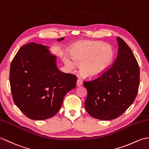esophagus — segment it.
<instances>
[{
	"label": "esophagus",
	"instance_id": "obj_1",
	"mask_svg": "<svg viewBox=\"0 0 149 149\" xmlns=\"http://www.w3.org/2000/svg\"><path fill=\"white\" fill-rule=\"evenodd\" d=\"M82 85V81L80 80H78L77 81V87H80Z\"/></svg>",
	"mask_w": 149,
	"mask_h": 149
}]
</instances>
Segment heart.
I'll return each instance as SVG.
<instances>
[{
  "instance_id": "obj_1",
  "label": "heart",
  "mask_w": 149,
  "mask_h": 149,
  "mask_svg": "<svg viewBox=\"0 0 149 149\" xmlns=\"http://www.w3.org/2000/svg\"><path fill=\"white\" fill-rule=\"evenodd\" d=\"M72 60L65 57L64 64L72 69L80 64V72L85 77L92 78L103 74L110 68L115 57L113 48L101 41H84L76 42L69 49Z\"/></svg>"
}]
</instances>
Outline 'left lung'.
<instances>
[{"label":"left lung","instance_id":"left-lung-1","mask_svg":"<svg viewBox=\"0 0 149 149\" xmlns=\"http://www.w3.org/2000/svg\"><path fill=\"white\" fill-rule=\"evenodd\" d=\"M118 55L113 65L95 80L85 81V110L101 120L116 118L133 103L140 85V68L133 52L117 38Z\"/></svg>","mask_w":149,"mask_h":149}]
</instances>
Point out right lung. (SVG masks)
Wrapping results in <instances>:
<instances>
[{
    "mask_svg": "<svg viewBox=\"0 0 149 149\" xmlns=\"http://www.w3.org/2000/svg\"><path fill=\"white\" fill-rule=\"evenodd\" d=\"M48 48L33 42L25 45L19 49L10 67L13 101L32 120L54 116L61 109L65 95L76 86L77 77L58 70L57 57Z\"/></svg>",
    "mask_w": 149,
    "mask_h": 149,
    "instance_id": "right-lung-1",
    "label": "right lung"
}]
</instances>
